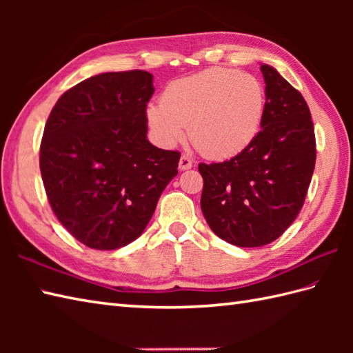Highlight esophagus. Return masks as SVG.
Returning <instances> with one entry per match:
<instances>
[{"label": "esophagus", "mask_w": 353, "mask_h": 353, "mask_svg": "<svg viewBox=\"0 0 353 353\" xmlns=\"http://www.w3.org/2000/svg\"><path fill=\"white\" fill-rule=\"evenodd\" d=\"M190 168H192V161L190 159L188 156H182L181 161H179V170L185 171V170H190Z\"/></svg>", "instance_id": "obj_1"}]
</instances>
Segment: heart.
<instances>
[{"mask_svg": "<svg viewBox=\"0 0 353 353\" xmlns=\"http://www.w3.org/2000/svg\"><path fill=\"white\" fill-rule=\"evenodd\" d=\"M264 89L245 72L205 70L171 81L161 103L147 106V123L162 147L190 139L209 159L223 161L252 145L264 118Z\"/></svg>", "mask_w": 353, "mask_h": 353, "instance_id": "obj_1", "label": "heart"}]
</instances>
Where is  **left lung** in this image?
Here are the masks:
<instances>
[{"mask_svg":"<svg viewBox=\"0 0 353 353\" xmlns=\"http://www.w3.org/2000/svg\"><path fill=\"white\" fill-rule=\"evenodd\" d=\"M265 104L261 132L241 154L200 163L201 212L216 236L238 247L279 238L301 212L316 165L311 112L273 66L261 63Z\"/></svg>","mask_w":353,"mask_h":353,"instance_id":"1","label":"left lung"}]
</instances>
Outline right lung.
<instances>
[{"label":"right lung","instance_id":"add662e5","mask_svg":"<svg viewBox=\"0 0 353 353\" xmlns=\"http://www.w3.org/2000/svg\"><path fill=\"white\" fill-rule=\"evenodd\" d=\"M147 71L103 72L66 91L45 124L41 174L52 212L80 243L115 250L152 220L181 153L147 139Z\"/></svg>","mask_w":353,"mask_h":353}]
</instances>
